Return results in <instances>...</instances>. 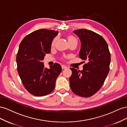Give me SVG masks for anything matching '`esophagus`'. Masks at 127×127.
<instances>
[{"label":"esophagus","mask_w":127,"mask_h":127,"mask_svg":"<svg viewBox=\"0 0 127 127\" xmlns=\"http://www.w3.org/2000/svg\"><path fill=\"white\" fill-rule=\"evenodd\" d=\"M67 68V67L66 66H65V65H62V68L63 70V69H65V68Z\"/></svg>","instance_id":"esophagus-1"}]
</instances>
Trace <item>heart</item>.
<instances>
[{
    "instance_id": "1",
    "label": "heart",
    "mask_w": 127,
    "mask_h": 127,
    "mask_svg": "<svg viewBox=\"0 0 127 127\" xmlns=\"http://www.w3.org/2000/svg\"><path fill=\"white\" fill-rule=\"evenodd\" d=\"M67 40H68V43H69V44H70V43H71L74 42H77V40L74 37H73V36L68 35V36H67ZM57 38H54L53 39V40L52 43V46H54V45H55V43L57 41Z\"/></svg>"
}]
</instances>
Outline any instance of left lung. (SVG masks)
<instances>
[{
	"mask_svg": "<svg viewBox=\"0 0 127 127\" xmlns=\"http://www.w3.org/2000/svg\"><path fill=\"white\" fill-rule=\"evenodd\" d=\"M73 32L81 41L79 57L86 63L82 71L70 68V88L76 95L88 97L104 84L110 71L111 54L107 42L100 35L85 29Z\"/></svg>",
	"mask_w": 127,
	"mask_h": 127,
	"instance_id": "left-lung-1",
	"label": "left lung"
}]
</instances>
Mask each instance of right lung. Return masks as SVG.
<instances>
[{"label":"right lung","instance_id":"add662e5","mask_svg":"<svg viewBox=\"0 0 127 127\" xmlns=\"http://www.w3.org/2000/svg\"><path fill=\"white\" fill-rule=\"evenodd\" d=\"M58 33L45 29L36 30L27 35L19 46L16 56L18 73L25 88L34 96L51 93L62 71L59 64L47 68L42 62L46 54L50 53L52 41Z\"/></svg>","mask_w":127,"mask_h":127}]
</instances>
